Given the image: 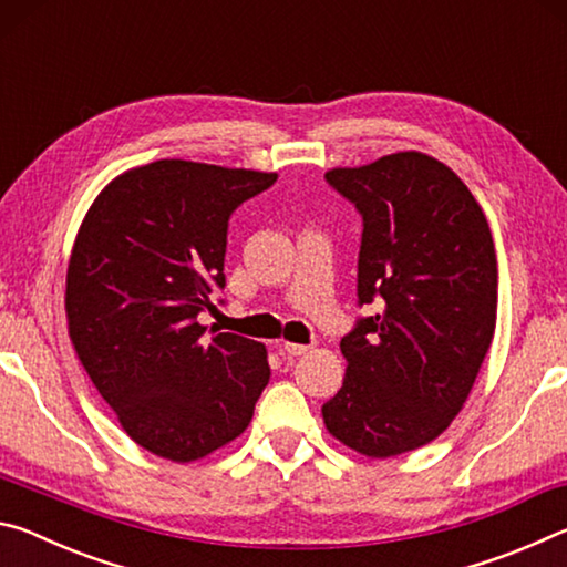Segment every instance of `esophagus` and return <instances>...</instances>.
<instances>
[{
    "label": "esophagus",
    "mask_w": 567,
    "mask_h": 567,
    "mask_svg": "<svg viewBox=\"0 0 567 567\" xmlns=\"http://www.w3.org/2000/svg\"><path fill=\"white\" fill-rule=\"evenodd\" d=\"M282 352L290 354V358H300V354L310 352V344H297V342H285Z\"/></svg>",
    "instance_id": "esophagus-1"
}]
</instances>
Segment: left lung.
<instances>
[{
  "mask_svg": "<svg viewBox=\"0 0 567 567\" xmlns=\"http://www.w3.org/2000/svg\"><path fill=\"white\" fill-rule=\"evenodd\" d=\"M362 217L358 305H378L340 340L342 388L322 405L330 435L368 457L435 440L463 410L497 315L487 219L453 169L422 152L330 169Z\"/></svg>",
  "mask_w": 567,
  "mask_h": 567,
  "instance_id": "obj_1",
  "label": "left lung"
}]
</instances>
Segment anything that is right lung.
<instances>
[{"instance_id":"obj_1","label":"right lung","mask_w":567,"mask_h":567,"mask_svg":"<svg viewBox=\"0 0 567 567\" xmlns=\"http://www.w3.org/2000/svg\"><path fill=\"white\" fill-rule=\"evenodd\" d=\"M275 172L157 159L112 179L74 239L76 358L134 443L192 463L245 433L270 382L265 344L197 322L225 290L227 225Z\"/></svg>"}]
</instances>
